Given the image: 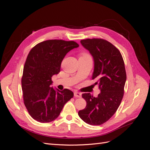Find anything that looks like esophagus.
Here are the masks:
<instances>
[{
  "label": "esophagus",
  "instance_id": "esophagus-1",
  "mask_svg": "<svg viewBox=\"0 0 150 150\" xmlns=\"http://www.w3.org/2000/svg\"><path fill=\"white\" fill-rule=\"evenodd\" d=\"M74 95L75 97H78V98H81V96H82V94L80 92H75L74 93Z\"/></svg>",
  "mask_w": 150,
  "mask_h": 150
}]
</instances>
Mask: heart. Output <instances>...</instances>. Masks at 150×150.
Masks as SVG:
<instances>
[{
	"mask_svg": "<svg viewBox=\"0 0 150 150\" xmlns=\"http://www.w3.org/2000/svg\"><path fill=\"white\" fill-rule=\"evenodd\" d=\"M87 55H86V54H83V56H87ZM83 56H82V57H83Z\"/></svg>",
	"mask_w": 150,
	"mask_h": 150,
	"instance_id": "obj_1",
	"label": "heart"
}]
</instances>
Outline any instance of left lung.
<instances>
[{"mask_svg":"<svg viewBox=\"0 0 150 150\" xmlns=\"http://www.w3.org/2000/svg\"><path fill=\"white\" fill-rule=\"evenodd\" d=\"M81 43L93 57L92 79L97 80L95 84L101 92L97 97L83 93L87 105L78 115L87 124L99 125L108 121L121 104L127 78L124 62L119 50L106 40L87 39Z\"/></svg>","mask_w":150,"mask_h":150,"instance_id":"1","label":"left lung"}]
</instances>
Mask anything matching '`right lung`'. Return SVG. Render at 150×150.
<instances>
[{
    "label": "right lung",
    "mask_w": 150,
    "mask_h": 150,
    "mask_svg": "<svg viewBox=\"0 0 150 150\" xmlns=\"http://www.w3.org/2000/svg\"><path fill=\"white\" fill-rule=\"evenodd\" d=\"M79 47L74 41L48 40L30 50L24 66L21 86L24 103L34 119L42 123L54 121L74 93L51 87L52 77L60 71L61 63L70 50Z\"/></svg>",
    "instance_id": "right-lung-1"
}]
</instances>
